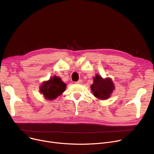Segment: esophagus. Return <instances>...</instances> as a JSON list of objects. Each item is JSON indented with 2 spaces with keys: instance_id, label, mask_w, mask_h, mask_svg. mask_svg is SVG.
I'll return each instance as SVG.
<instances>
[{
  "instance_id": "obj_1",
  "label": "esophagus",
  "mask_w": 154,
  "mask_h": 154,
  "mask_svg": "<svg viewBox=\"0 0 154 154\" xmlns=\"http://www.w3.org/2000/svg\"><path fill=\"white\" fill-rule=\"evenodd\" d=\"M82 81L81 79H79V80H78L76 83V84H82Z\"/></svg>"
}]
</instances>
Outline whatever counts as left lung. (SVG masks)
<instances>
[{
	"instance_id": "8db88e82",
	"label": "left lung",
	"mask_w": 154,
	"mask_h": 154,
	"mask_svg": "<svg viewBox=\"0 0 154 154\" xmlns=\"http://www.w3.org/2000/svg\"><path fill=\"white\" fill-rule=\"evenodd\" d=\"M114 88V84L110 78L103 79L98 75L94 78V84L91 86L94 95L100 100L109 98Z\"/></svg>"
}]
</instances>
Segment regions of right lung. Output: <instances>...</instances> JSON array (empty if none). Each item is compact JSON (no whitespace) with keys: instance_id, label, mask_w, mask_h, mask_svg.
Returning a JSON list of instances; mask_svg holds the SVG:
<instances>
[{"instance_id":"obj_1","label":"right lung","mask_w":154,"mask_h":154,"mask_svg":"<svg viewBox=\"0 0 154 154\" xmlns=\"http://www.w3.org/2000/svg\"><path fill=\"white\" fill-rule=\"evenodd\" d=\"M66 86V84L61 80L60 78L54 76L49 80L42 83L40 91L46 100H52L56 99L64 92Z\"/></svg>"}]
</instances>
